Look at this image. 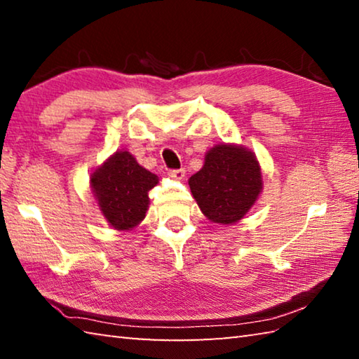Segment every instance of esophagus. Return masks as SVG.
<instances>
[{"instance_id": "obj_1", "label": "esophagus", "mask_w": 359, "mask_h": 359, "mask_svg": "<svg viewBox=\"0 0 359 359\" xmlns=\"http://www.w3.org/2000/svg\"><path fill=\"white\" fill-rule=\"evenodd\" d=\"M169 174V177H172V179H177V180H182L185 177V169H171V171L168 172Z\"/></svg>"}]
</instances>
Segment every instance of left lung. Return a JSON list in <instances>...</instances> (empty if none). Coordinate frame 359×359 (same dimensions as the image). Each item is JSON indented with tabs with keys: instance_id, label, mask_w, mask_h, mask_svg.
I'll return each mask as SVG.
<instances>
[{
	"instance_id": "8db88e82",
	"label": "left lung",
	"mask_w": 359,
	"mask_h": 359,
	"mask_svg": "<svg viewBox=\"0 0 359 359\" xmlns=\"http://www.w3.org/2000/svg\"><path fill=\"white\" fill-rule=\"evenodd\" d=\"M193 198L210 222L234 224L244 218L263 190L261 168L252 150L218 144L204 166L188 180Z\"/></svg>"
}]
</instances>
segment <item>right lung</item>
<instances>
[{
  "label": "right lung",
  "mask_w": 359,
  "mask_h": 359,
  "mask_svg": "<svg viewBox=\"0 0 359 359\" xmlns=\"http://www.w3.org/2000/svg\"><path fill=\"white\" fill-rule=\"evenodd\" d=\"M158 175L147 171L130 151H115L90 177L101 214L114 229L137 226L149 209V191Z\"/></svg>",
  "instance_id": "1"
}]
</instances>
